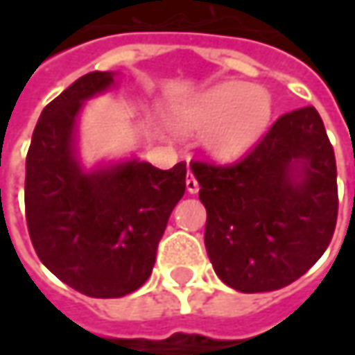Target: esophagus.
I'll return each instance as SVG.
<instances>
[{"label": "esophagus", "instance_id": "obj_1", "mask_svg": "<svg viewBox=\"0 0 355 355\" xmlns=\"http://www.w3.org/2000/svg\"><path fill=\"white\" fill-rule=\"evenodd\" d=\"M185 187H187V191H189V193H198V191H199L198 180H196V175H193L191 171L187 173V180H185Z\"/></svg>", "mask_w": 355, "mask_h": 355}]
</instances>
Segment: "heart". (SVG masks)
<instances>
[{
    "label": "heart",
    "mask_w": 355,
    "mask_h": 355,
    "mask_svg": "<svg viewBox=\"0 0 355 355\" xmlns=\"http://www.w3.org/2000/svg\"><path fill=\"white\" fill-rule=\"evenodd\" d=\"M270 122V96L247 83H221L203 90L173 114L184 134L207 132V146L219 157L243 156Z\"/></svg>",
    "instance_id": "b5f03b06"
}]
</instances>
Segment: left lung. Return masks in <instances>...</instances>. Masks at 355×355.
I'll list each match as a JSON object with an SVG mask.
<instances>
[{"label":"left lung","instance_id":"1","mask_svg":"<svg viewBox=\"0 0 355 355\" xmlns=\"http://www.w3.org/2000/svg\"><path fill=\"white\" fill-rule=\"evenodd\" d=\"M207 209L205 249L239 293L300 279L330 245L338 219L334 148L314 106L286 112L235 164L193 159Z\"/></svg>","mask_w":355,"mask_h":355}]
</instances>
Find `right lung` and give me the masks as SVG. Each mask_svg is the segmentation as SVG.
<instances>
[{
  "mask_svg": "<svg viewBox=\"0 0 355 355\" xmlns=\"http://www.w3.org/2000/svg\"><path fill=\"white\" fill-rule=\"evenodd\" d=\"M114 83L80 76L43 108L25 162V217L41 263L92 298H120L152 275L157 243L185 193V162L157 170L130 159L85 171L75 156L83 103Z\"/></svg>",
  "mask_w": 355,
  "mask_h": 355,
  "instance_id": "add662e5",
  "label": "right lung"
}]
</instances>
